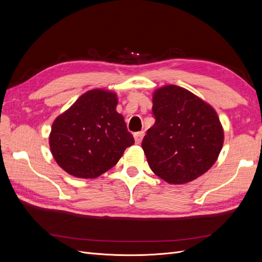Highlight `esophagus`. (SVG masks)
I'll return each mask as SVG.
<instances>
[{
	"label": "esophagus",
	"mask_w": 262,
	"mask_h": 262,
	"mask_svg": "<svg viewBox=\"0 0 262 262\" xmlns=\"http://www.w3.org/2000/svg\"><path fill=\"white\" fill-rule=\"evenodd\" d=\"M143 137H144V131H140V132L134 133V140H136V143L141 144L142 140H143Z\"/></svg>",
	"instance_id": "1"
}]
</instances>
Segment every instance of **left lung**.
Here are the masks:
<instances>
[{
    "mask_svg": "<svg viewBox=\"0 0 262 262\" xmlns=\"http://www.w3.org/2000/svg\"><path fill=\"white\" fill-rule=\"evenodd\" d=\"M155 123L142 142L148 166L168 184L184 185L207 172L224 143L220 118L207 101L177 85L153 93Z\"/></svg>",
    "mask_w": 262,
    "mask_h": 262,
    "instance_id": "obj_1",
    "label": "left lung"
}]
</instances>
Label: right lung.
Listing matches in <instances>:
<instances>
[{
  "instance_id": "right-lung-1",
  "label": "right lung",
  "mask_w": 262,
  "mask_h": 262,
  "mask_svg": "<svg viewBox=\"0 0 262 262\" xmlns=\"http://www.w3.org/2000/svg\"><path fill=\"white\" fill-rule=\"evenodd\" d=\"M117 105L115 92L94 89L54 119L49 134L51 154L71 176L96 178L113 168L125 148L134 144Z\"/></svg>"
}]
</instances>
